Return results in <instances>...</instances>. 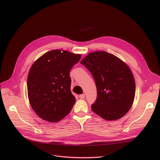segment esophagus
<instances>
[{
	"label": "esophagus",
	"instance_id": "obj_1",
	"mask_svg": "<svg viewBox=\"0 0 160 160\" xmlns=\"http://www.w3.org/2000/svg\"><path fill=\"white\" fill-rule=\"evenodd\" d=\"M85 97H86V96H85L84 94H81V95H80V96H79L80 98H81V99H84Z\"/></svg>",
	"mask_w": 160,
	"mask_h": 160
}]
</instances>
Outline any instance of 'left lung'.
<instances>
[{"label": "left lung", "instance_id": "obj_1", "mask_svg": "<svg viewBox=\"0 0 160 160\" xmlns=\"http://www.w3.org/2000/svg\"><path fill=\"white\" fill-rule=\"evenodd\" d=\"M94 78L97 91L91 110L108 121L119 119L130 109L136 85L129 67L117 56L104 51L88 54L80 62Z\"/></svg>", "mask_w": 160, "mask_h": 160}]
</instances>
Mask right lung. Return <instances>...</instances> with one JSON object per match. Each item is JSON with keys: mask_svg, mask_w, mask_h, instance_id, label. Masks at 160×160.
Returning <instances> with one entry per match:
<instances>
[{"mask_svg": "<svg viewBox=\"0 0 160 160\" xmlns=\"http://www.w3.org/2000/svg\"><path fill=\"white\" fill-rule=\"evenodd\" d=\"M81 58L66 50H53L33 63L27 79L30 104L36 113L48 122H58L75 103L71 91L70 71Z\"/></svg>", "mask_w": 160, "mask_h": 160, "instance_id": "add662e5", "label": "right lung"}]
</instances>
